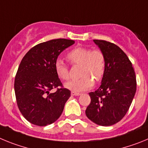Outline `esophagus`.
I'll return each mask as SVG.
<instances>
[{"instance_id":"34e87169","label":"esophagus","mask_w":148,"mask_h":148,"mask_svg":"<svg viewBox=\"0 0 148 148\" xmlns=\"http://www.w3.org/2000/svg\"><path fill=\"white\" fill-rule=\"evenodd\" d=\"M71 95H80L81 93H79V92H74V91H72L71 92Z\"/></svg>"}]
</instances>
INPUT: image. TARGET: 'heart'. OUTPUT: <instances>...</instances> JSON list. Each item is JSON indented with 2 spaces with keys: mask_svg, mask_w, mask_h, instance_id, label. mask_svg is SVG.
I'll list each match as a JSON object with an SVG mask.
<instances>
[{
  "mask_svg": "<svg viewBox=\"0 0 148 148\" xmlns=\"http://www.w3.org/2000/svg\"><path fill=\"white\" fill-rule=\"evenodd\" d=\"M66 58L73 65H80L81 78L65 84L66 88L74 92H82L91 88L93 81L96 83L102 79L106 69L105 56L102 51L78 47L69 52ZM55 69L61 79L66 81L70 78L67 66L61 60L56 61Z\"/></svg>",
  "mask_w": 148,
  "mask_h": 148,
  "instance_id": "b5f03b06",
  "label": "heart"
}]
</instances>
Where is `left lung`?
Listing matches in <instances>:
<instances>
[{
	"label": "left lung",
	"instance_id": "1",
	"mask_svg": "<svg viewBox=\"0 0 148 148\" xmlns=\"http://www.w3.org/2000/svg\"><path fill=\"white\" fill-rule=\"evenodd\" d=\"M93 41L104 54L106 69L99 88L89 93L91 101L85 113L92 122L110 126L122 119L130 108L136 91V74L118 46L103 40Z\"/></svg>",
	"mask_w": 148,
	"mask_h": 148
}]
</instances>
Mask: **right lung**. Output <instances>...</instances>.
I'll use <instances>...</instances> for the list:
<instances>
[{"label":"right lung","instance_id":"obj_1","mask_svg":"<svg viewBox=\"0 0 148 148\" xmlns=\"http://www.w3.org/2000/svg\"><path fill=\"white\" fill-rule=\"evenodd\" d=\"M75 41L64 38L40 43L27 53L15 78L17 104L23 116L37 126H47L60 117L70 91L56 74L58 56ZM57 89L50 93L53 88Z\"/></svg>","mask_w":148,"mask_h":148}]
</instances>
